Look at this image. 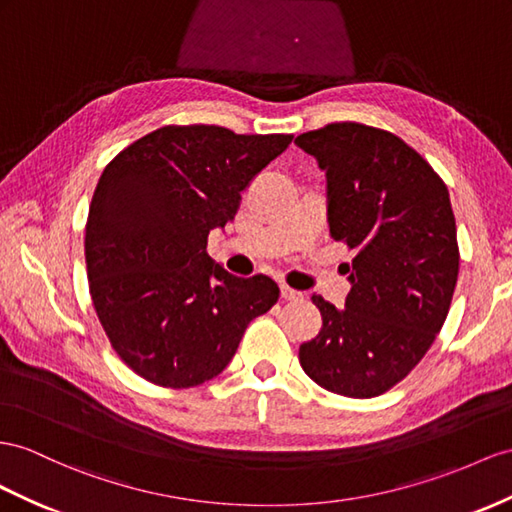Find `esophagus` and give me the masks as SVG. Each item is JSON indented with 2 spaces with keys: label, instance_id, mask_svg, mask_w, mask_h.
<instances>
[{
  "label": "esophagus",
  "instance_id": "1",
  "mask_svg": "<svg viewBox=\"0 0 512 512\" xmlns=\"http://www.w3.org/2000/svg\"><path fill=\"white\" fill-rule=\"evenodd\" d=\"M281 298L283 300H298L300 292L292 290V287H287V285H281Z\"/></svg>",
  "mask_w": 512,
  "mask_h": 512
}]
</instances>
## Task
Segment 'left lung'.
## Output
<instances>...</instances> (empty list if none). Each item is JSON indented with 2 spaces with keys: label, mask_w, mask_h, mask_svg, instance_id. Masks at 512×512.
Listing matches in <instances>:
<instances>
[{
  "label": "left lung",
  "mask_w": 512,
  "mask_h": 512,
  "mask_svg": "<svg viewBox=\"0 0 512 512\" xmlns=\"http://www.w3.org/2000/svg\"><path fill=\"white\" fill-rule=\"evenodd\" d=\"M294 142L326 170L331 238L355 251L346 307L311 296L322 329L300 346V365L339 396H381L422 361L450 311L461 257L448 188L385 129L331 123Z\"/></svg>",
  "instance_id": "1"
}]
</instances>
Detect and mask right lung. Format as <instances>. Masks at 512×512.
Here are the masks:
<instances>
[{
    "label": "right lung",
    "mask_w": 512,
    "mask_h": 512,
    "mask_svg": "<svg viewBox=\"0 0 512 512\" xmlns=\"http://www.w3.org/2000/svg\"><path fill=\"white\" fill-rule=\"evenodd\" d=\"M292 138L166 125L103 170L84 240L90 296L116 355L144 381L186 389L218 376L248 322L279 300L272 279L233 277L205 248Z\"/></svg>",
    "instance_id": "right-lung-1"
}]
</instances>
